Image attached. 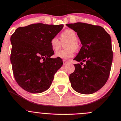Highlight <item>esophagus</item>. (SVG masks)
Segmentation results:
<instances>
[{"label": "esophagus", "instance_id": "esophagus-1", "mask_svg": "<svg viewBox=\"0 0 121 121\" xmlns=\"http://www.w3.org/2000/svg\"><path fill=\"white\" fill-rule=\"evenodd\" d=\"M63 64H64V65H65V64H66L68 63V61H67L66 60H63Z\"/></svg>", "mask_w": 121, "mask_h": 121}]
</instances>
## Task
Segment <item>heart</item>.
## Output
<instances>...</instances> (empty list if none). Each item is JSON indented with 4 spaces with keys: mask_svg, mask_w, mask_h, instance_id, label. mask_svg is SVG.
Masks as SVG:
<instances>
[{
    "mask_svg": "<svg viewBox=\"0 0 121 121\" xmlns=\"http://www.w3.org/2000/svg\"><path fill=\"white\" fill-rule=\"evenodd\" d=\"M61 40L62 42L67 41L64 47L67 49L60 51L57 52L55 54V57L61 59L68 60L73 57L74 55V49H77L79 47L78 43V36L75 31L72 29H67L64 30L61 34ZM61 42L57 37H53L50 40V46L51 49L54 51H57L60 48Z\"/></svg>",
    "mask_w": 121,
    "mask_h": 121,
    "instance_id": "heart-1",
    "label": "heart"
}]
</instances>
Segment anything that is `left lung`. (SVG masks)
Here are the masks:
<instances>
[{
    "label": "left lung",
    "instance_id": "left-lung-1",
    "mask_svg": "<svg viewBox=\"0 0 121 121\" xmlns=\"http://www.w3.org/2000/svg\"><path fill=\"white\" fill-rule=\"evenodd\" d=\"M66 25L77 33L82 45L74 58L81 63L74 64L75 69L69 76L71 86L79 93H94L104 85L109 77L113 60L111 38L99 26L83 22Z\"/></svg>",
    "mask_w": 121,
    "mask_h": 121
}]
</instances>
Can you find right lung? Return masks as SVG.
<instances>
[{
    "label": "right lung",
    "instance_id": "add662e5",
    "mask_svg": "<svg viewBox=\"0 0 121 121\" xmlns=\"http://www.w3.org/2000/svg\"><path fill=\"white\" fill-rule=\"evenodd\" d=\"M63 24H33L20 27L11 37V62L15 79L26 91L40 93L50 87L62 59L51 58L54 52L50 40Z\"/></svg>",
    "mask_w": 121,
    "mask_h": 121
}]
</instances>
